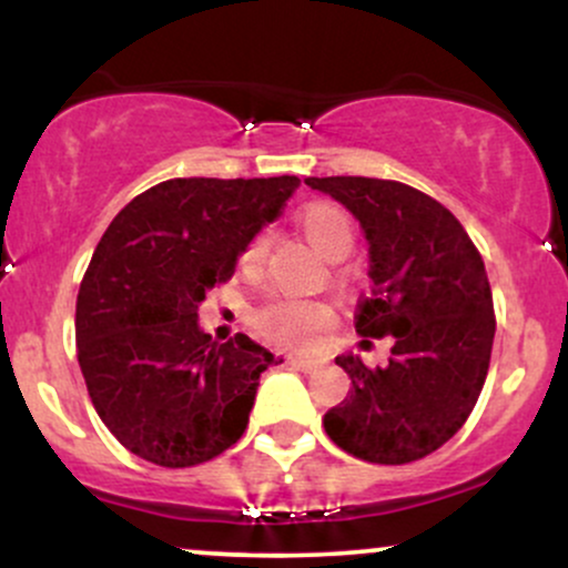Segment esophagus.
<instances>
[{"label": "esophagus", "instance_id": "esophagus-1", "mask_svg": "<svg viewBox=\"0 0 568 568\" xmlns=\"http://www.w3.org/2000/svg\"><path fill=\"white\" fill-rule=\"evenodd\" d=\"M288 363H291L293 368L304 371V374H310V371H315V368L325 366L323 357H310V355H291V357H288Z\"/></svg>", "mask_w": 568, "mask_h": 568}]
</instances>
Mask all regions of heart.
<instances>
[{
    "label": "heart",
    "instance_id": "heart-1",
    "mask_svg": "<svg viewBox=\"0 0 568 568\" xmlns=\"http://www.w3.org/2000/svg\"><path fill=\"white\" fill-rule=\"evenodd\" d=\"M298 226H302L304 237L310 240L312 247L328 262L344 258L355 245L352 219L334 202H312V205H306L298 213ZM264 253L266 237L258 234L243 251L245 270H256L264 262ZM253 323L272 342L288 344V347H304L317 336V331H323L331 323V310L323 302H312V298L275 296L264 306H258Z\"/></svg>",
    "mask_w": 568,
    "mask_h": 568
}]
</instances>
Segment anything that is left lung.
<instances>
[{
  "mask_svg": "<svg viewBox=\"0 0 568 568\" xmlns=\"http://www.w3.org/2000/svg\"><path fill=\"white\" fill-rule=\"evenodd\" d=\"M361 221L371 296L357 302L361 336H393L387 366L338 355L347 397L323 416L338 448L376 465H406L459 433L484 389L494 302L478 247L452 211L400 181L304 179Z\"/></svg>",
  "mask_w": 568,
  "mask_h": 568,
  "instance_id": "left-lung-1",
  "label": "left lung"
}]
</instances>
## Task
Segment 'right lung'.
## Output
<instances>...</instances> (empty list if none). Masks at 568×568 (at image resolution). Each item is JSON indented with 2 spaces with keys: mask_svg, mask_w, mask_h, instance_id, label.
Segmentation results:
<instances>
[{
  "mask_svg": "<svg viewBox=\"0 0 568 568\" xmlns=\"http://www.w3.org/2000/svg\"><path fill=\"white\" fill-rule=\"evenodd\" d=\"M296 186V175L171 179L103 232L77 296V357L98 416L128 452L192 467L243 438L258 376L283 357L245 334L213 342L197 310Z\"/></svg>",
  "mask_w": 568,
  "mask_h": 568,
  "instance_id": "right-lung-1",
  "label": "right lung"
}]
</instances>
